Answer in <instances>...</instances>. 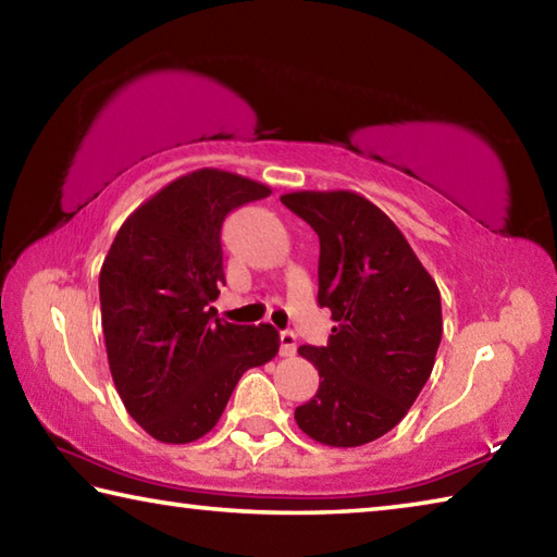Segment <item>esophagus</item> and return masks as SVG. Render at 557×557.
I'll return each instance as SVG.
<instances>
[{
    "mask_svg": "<svg viewBox=\"0 0 557 557\" xmlns=\"http://www.w3.org/2000/svg\"><path fill=\"white\" fill-rule=\"evenodd\" d=\"M297 351V336L292 332L280 334V356H295Z\"/></svg>",
    "mask_w": 557,
    "mask_h": 557,
    "instance_id": "34e87169",
    "label": "esophagus"
}]
</instances>
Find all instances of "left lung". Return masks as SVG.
I'll return each instance as SVG.
<instances>
[{
	"instance_id": "obj_1",
	"label": "left lung",
	"mask_w": 557,
	"mask_h": 557,
	"mask_svg": "<svg viewBox=\"0 0 557 557\" xmlns=\"http://www.w3.org/2000/svg\"><path fill=\"white\" fill-rule=\"evenodd\" d=\"M280 201L319 235V307L336 326L326 346H299L319 391L299 430L329 447L391 432L428 383L442 338L440 289L398 225L356 191H292Z\"/></svg>"
}]
</instances>
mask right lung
Wrapping results in <instances>:
<instances>
[{"mask_svg":"<svg viewBox=\"0 0 557 557\" xmlns=\"http://www.w3.org/2000/svg\"><path fill=\"white\" fill-rule=\"evenodd\" d=\"M270 186L221 169L166 184L122 223L100 270V314L112 381L139 428L166 445L203 437L240 375L272 361L270 324L221 322V225Z\"/></svg>","mask_w":557,"mask_h":557,"instance_id":"1","label":"right lung"}]
</instances>
